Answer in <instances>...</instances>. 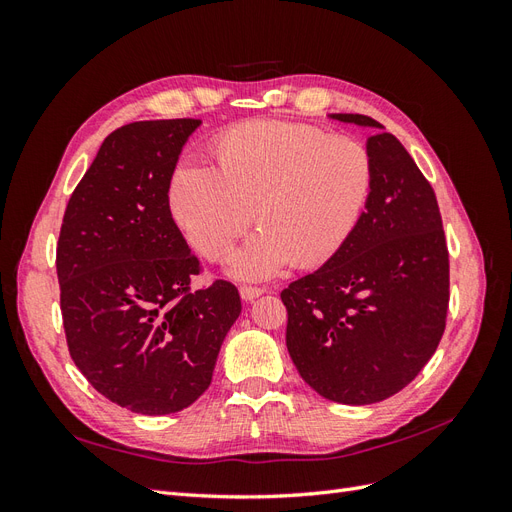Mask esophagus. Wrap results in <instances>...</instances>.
<instances>
[{
  "label": "esophagus",
  "mask_w": 512,
  "mask_h": 512,
  "mask_svg": "<svg viewBox=\"0 0 512 512\" xmlns=\"http://www.w3.org/2000/svg\"><path fill=\"white\" fill-rule=\"evenodd\" d=\"M239 292H241V299L250 303V301L258 299L260 294L265 292V290H262V288H254V286H241V290H239Z\"/></svg>",
  "instance_id": "esophagus-1"
}]
</instances>
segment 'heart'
Listing matches in <instances>:
<instances>
[{"instance_id": "heart-1", "label": "heart", "mask_w": 512, "mask_h": 512, "mask_svg": "<svg viewBox=\"0 0 512 512\" xmlns=\"http://www.w3.org/2000/svg\"><path fill=\"white\" fill-rule=\"evenodd\" d=\"M215 168L179 164L168 207L194 252L220 260L254 215L260 228L226 260L237 280H269L288 265L314 269L359 226L374 162L359 138L290 121H247L211 145Z\"/></svg>"}]
</instances>
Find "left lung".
<instances>
[{
    "label": "left lung",
    "mask_w": 512,
    "mask_h": 512,
    "mask_svg": "<svg viewBox=\"0 0 512 512\" xmlns=\"http://www.w3.org/2000/svg\"><path fill=\"white\" fill-rule=\"evenodd\" d=\"M331 119L374 128V185L348 243L282 290L286 346L312 389L346 406L408 386L436 352L448 309V250L436 194L406 147L367 115Z\"/></svg>",
    "instance_id": "8db88e82"
}]
</instances>
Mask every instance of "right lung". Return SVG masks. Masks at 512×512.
Wrapping results in <instances>:
<instances>
[{"label":"right lung","instance_id":"obj_1","mask_svg":"<svg viewBox=\"0 0 512 512\" xmlns=\"http://www.w3.org/2000/svg\"><path fill=\"white\" fill-rule=\"evenodd\" d=\"M200 119L134 121L104 138L66 207L57 243L72 361L94 389L162 416L203 395L241 314L230 282L200 273L168 207V179Z\"/></svg>","mask_w":512,"mask_h":512}]
</instances>
